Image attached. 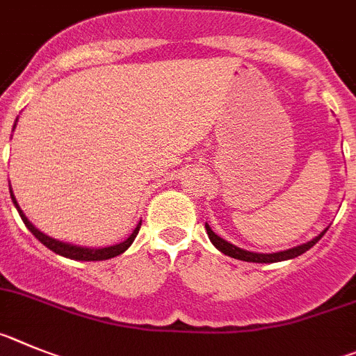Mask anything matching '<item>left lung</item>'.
I'll return each mask as SVG.
<instances>
[{
    "instance_id": "1",
    "label": "left lung",
    "mask_w": 356,
    "mask_h": 356,
    "mask_svg": "<svg viewBox=\"0 0 356 356\" xmlns=\"http://www.w3.org/2000/svg\"><path fill=\"white\" fill-rule=\"evenodd\" d=\"M206 230H207V236H209L211 243H213V245L216 246L220 252H222V254L229 255V257H232V259H239V261L261 262V264H262V262H268V264H270V262L287 261V259H294V257H298V255L305 254L307 250L312 248V246L316 245V243H318L319 239L323 238V236H325V232L328 230V227H326V229L323 230L319 236H316L312 241H307V243H303V245L294 246V248L284 250V252H275V254H257V252H248V250L239 248V246L232 245V243H229V241H225L223 238H220L218 234H214L213 229H211L207 223H206Z\"/></svg>"
}]
</instances>
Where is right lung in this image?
<instances>
[{
	"label": "right lung",
	"mask_w": 356,
	"mask_h": 356,
	"mask_svg": "<svg viewBox=\"0 0 356 356\" xmlns=\"http://www.w3.org/2000/svg\"><path fill=\"white\" fill-rule=\"evenodd\" d=\"M10 197H12V202H14L15 209L19 211V216H21V220L24 222V225L28 227V230L33 234L35 238L42 243L44 246H47L49 250H53L54 254H58V255H62V257H67V259H74V261H106V259L117 257V255L124 254V252H126V250L133 245L134 238H136V234H138V230H140V225H142V222H140L138 225H136V229L133 230V234H131L129 238H127L126 241L118 243V245L104 246V248H86V246H78V245H70V243L58 241V239L49 238L47 234L40 232V230H38L37 227H35L33 223L28 220L26 214L22 213L21 207H19V204H17V200H15V197H14V191L12 190H10Z\"/></svg>",
	"instance_id": "add662e5"
}]
</instances>
